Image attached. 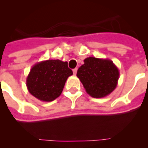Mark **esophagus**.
<instances>
[{
    "instance_id": "34e87169",
    "label": "esophagus",
    "mask_w": 148,
    "mask_h": 148,
    "mask_svg": "<svg viewBox=\"0 0 148 148\" xmlns=\"http://www.w3.org/2000/svg\"><path fill=\"white\" fill-rule=\"evenodd\" d=\"M77 70H78V69H77V68H75V69H74V70H73V74H74V75H76V73H77Z\"/></svg>"
}]
</instances>
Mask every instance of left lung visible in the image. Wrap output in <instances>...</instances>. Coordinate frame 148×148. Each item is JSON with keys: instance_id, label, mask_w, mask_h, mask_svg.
<instances>
[{"instance_id": "1", "label": "left lung", "mask_w": 148, "mask_h": 148, "mask_svg": "<svg viewBox=\"0 0 148 148\" xmlns=\"http://www.w3.org/2000/svg\"><path fill=\"white\" fill-rule=\"evenodd\" d=\"M78 68L77 77L91 97L104 98L116 89L119 70L110 59L89 57Z\"/></svg>"}]
</instances>
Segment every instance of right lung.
Instances as JSON below:
<instances>
[{
	"mask_svg": "<svg viewBox=\"0 0 148 148\" xmlns=\"http://www.w3.org/2000/svg\"><path fill=\"white\" fill-rule=\"evenodd\" d=\"M73 71L67 62L46 60L36 63L27 78V87L34 97L41 101H52L59 96Z\"/></svg>",
	"mask_w": 148,
	"mask_h": 148,
	"instance_id": "add662e5",
	"label": "right lung"
}]
</instances>
